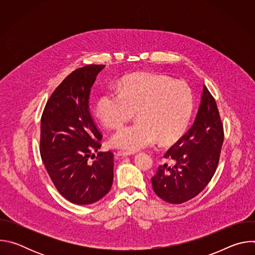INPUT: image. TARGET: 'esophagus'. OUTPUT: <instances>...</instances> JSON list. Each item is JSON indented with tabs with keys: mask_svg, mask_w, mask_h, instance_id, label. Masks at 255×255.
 <instances>
[{
	"mask_svg": "<svg viewBox=\"0 0 255 255\" xmlns=\"http://www.w3.org/2000/svg\"><path fill=\"white\" fill-rule=\"evenodd\" d=\"M117 154L119 156H129V155H132L134 154V152H131V151H124V150H120L117 152Z\"/></svg>",
	"mask_w": 255,
	"mask_h": 255,
	"instance_id": "esophagus-1",
	"label": "esophagus"
}]
</instances>
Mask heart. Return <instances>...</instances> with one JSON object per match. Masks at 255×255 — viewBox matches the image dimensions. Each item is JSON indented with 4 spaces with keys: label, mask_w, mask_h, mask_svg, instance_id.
<instances>
[{
    "label": "heart",
    "mask_w": 255,
    "mask_h": 255,
    "mask_svg": "<svg viewBox=\"0 0 255 255\" xmlns=\"http://www.w3.org/2000/svg\"><path fill=\"white\" fill-rule=\"evenodd\" d=\"M194 108V94L186 82L145 72L124 78L120 93L102 94L95 111L109 128L121 127L136 112L138 120L116 131L110 142L115 147L138 150L158 140L165 145L177 142L190 125Z\"/></svg>",
    "instance_id": "b5f03b06"
}]
</instances>
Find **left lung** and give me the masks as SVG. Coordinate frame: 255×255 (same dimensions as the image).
I'll return each instance as SVG.
<instances>
[{"label":"left lung","instance_id":"1","mask_svg":"<svg viewBox=\"0 0 255 255\" xmlns=\"http://www.w3.org/2000/svg\"><path fill=\"white\" fill-rule=\"evenodd\" d=\"M224 129L214 97L206 86L193 126L171 146L151 177L154 193L170 204H183L198 196L212 179L220 159Z\"/></svg>","mask_w":255,"mask_h":255}]
</instances>
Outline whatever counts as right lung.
Instances as JSON below:
<instances>
[{
    "label": "right lung",
    "mask_w": 255,
    "mask_h": 255,
    "mask_svg": "<svg viewBox=\"0 0 255 255\" xmlns=\"http://www.w3.org/2000/svg\"><path fill=\"white\" fill-rule=\"evenodd\" d=\"M104 67L90 64L72 71L54 90L41 116V158L57 191L77 205L101 200L113 184V152L93 154L103 135L89 106L91 88Z\"/></svg>",
    "instance_id": "obj_1"
}]
</instances>
